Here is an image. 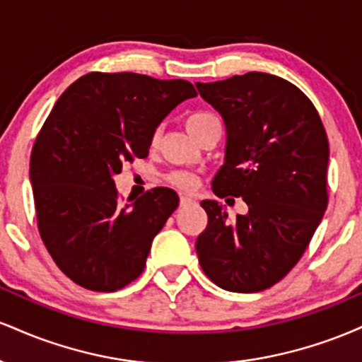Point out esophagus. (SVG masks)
<instances>
[{"instance_id":"1","label":"esophagus","mask_w":362,"mask_h":362,"mask_svg":"<svg viewBox=\"0 0 362 362\" xmlns=\"http://www.w3.org/2000/svg\"><path fill=\"white\" fill-rule=\"evenodd\" d=\"M192 202H194V199L190 197V195H187V194L180 195V204L182 206H189V204H192Z\"/></svg>"}]
</instances>
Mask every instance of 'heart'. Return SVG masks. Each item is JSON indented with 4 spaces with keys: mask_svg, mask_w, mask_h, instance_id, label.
Segmentation results:
<instances>
[{
    "mask_svg": "<svg viewBox=\"0 0 362 362\" xmlns=\"http://www.w3.org/2000/svg\"><path fill=\"white\" fill-rule=\"evenodd\" d=\"M214 119H216L214 115L206 114V112H195V114H190L189 117L185 119V127H187V131L190 132V136H194V138L197 139L199 134L204 131L207 124H209L211 120H214ZM156 141H158V132L153 134L151 143L156 144ZM168 180L172 182L173 185L180 187V189H192V187L195 185V177L189 172H173V173H170Z\"/></svg>",
    "mask_w": 362,
    "mask_h": 362,
    "instance_id": "1",
    "label": "heart"
}]
</instances>
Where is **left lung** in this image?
I'll return each instance as SVG.
<instances>
[{
  "label": "left lung",
  "mask_w": 362,
  "mask_h": 362,
  "mask_svg": "<svg viewBox=\"0 0 362 362\" xmlns=\"http://www.w3.org/2000/svg\"><path fill=\"white\" fill-rule=\"evenodd\" d=\"M195 86L226 129L213 192L248 206L230 221L218 201L201 202L207 226L195 242L199 264L219 288L264 291L298 264L327 209L325 129L310 98L274 74L252 71Z\"/></svg>",
  "instance_id": "8db88e82"
}]
</instances>
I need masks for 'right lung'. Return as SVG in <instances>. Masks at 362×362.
<instances>
[{
    "instance_id": "obj_1",
    "label": "right lung",
    "mask_w": 362,
    "mask_h": 362,
    "mask_svg": "<svg viewBox=\"0 0 362 362\" xmlns=\"http://www.w3.org/2000/svg\"><path fill=\"white\" fill-rule=\"evenodd\" d=\"M194 97L185 80L90 73L56 102L32 149L30 182L40 236L76 284L112 293L143 272L178 195L156 187L120 206L114 177L146 158L158 126Z\"/></svg>"
}]
</instances>
